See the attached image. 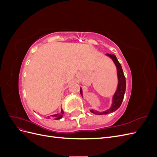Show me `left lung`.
<instances>
[{"instance_id":"left-lung-1","label":"left lung","mask_w":157,"mask_h":157,"mask_svg":"<svg viewBox=\"0 0 157 157\" xmlns=\"http://www.w3.org/2000/svg\"><path fill=\"white\" fill-rule=\"evenodd\" d=\"M107 55L110 57V58L113 59V61H114V63H115L117 67L118 80V88L115 95L113 96V103L111 108L109 109L108 110L102 113H99L96 111L90 110V111H91L92 113L96 114V115H107V114L113 113L114 111H115L116 110H117V109L121 105L123 99H124V93L126 90V79H125L124 75V73H123L121 63L118 62V61L116 58L115 55L109 54H107ZM80 94H81V96L82 95L81 89H80Z\"/></svg>"}]
</instances>
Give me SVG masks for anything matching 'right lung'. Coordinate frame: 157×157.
I'll use <instances>...</instances> for the list:
<instances>
[{"label": "right lung", "mask_w": 157, "mask_h": 157, "mask_svg": "<svg viewBox=\"0 0 157 157\" xmlns=\"http://www.w3.org/2000/svg\"><path fill=\"white\" fill-rule=\"evenodd\" d=\"M63 115V110H61L60 114H56V115H51V116L55 117V119H56V120H59V119H60V118H62Z\"/></svg>", "instance_id": "add662e5"}]
</instances>
